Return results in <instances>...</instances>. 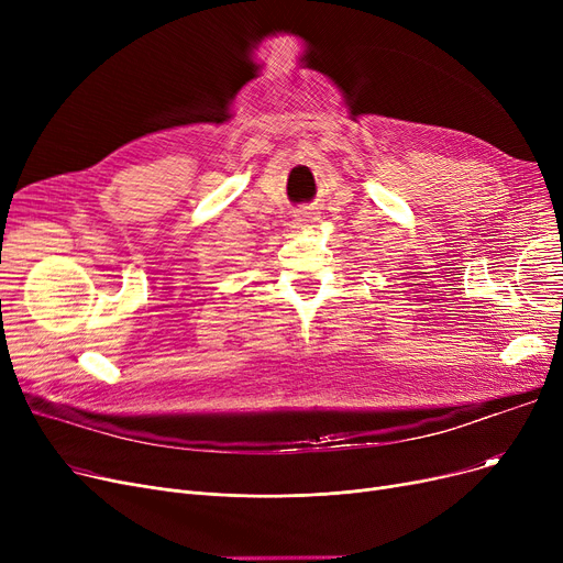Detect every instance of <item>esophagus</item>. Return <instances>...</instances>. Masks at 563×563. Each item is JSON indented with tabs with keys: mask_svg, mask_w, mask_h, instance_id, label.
<instances>
[{
	"mask_svg": "<svg viewBox=\"0 0 563 563\" xmlns=\"http://www.w3.org/2000/svg\"><path fill=\"white\" fill-rule=\"evenodd\" d=\"M310 219H312V217H310V214H306V212H303V214H301V217H299V223H310Z\"/></svg>",
	"mask_w": 563,
	"mask_h": 563,
	"instance_id": "obj_1",
	"label": "esophagus"
}]
</instances>
